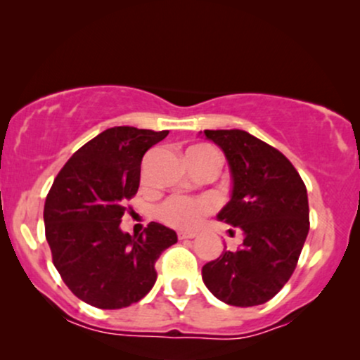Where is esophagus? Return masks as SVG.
Returning <instances> with one entry per match:
<instances>
[{
  "label": "esophagus",
  "instance_id": "1",
  "mask_svg": "<svg viewBox=\"0 0 360 360\" xmlns=\"http://www.w3.org/2000/svg\"><path fill=\"white\" fill-rule=\"evenodd\" d=\"M197 233L195 232H179V238L180 240H188V238H195Z\"/></svg>",
  "mask_w": 360,
  "mask_h": 360
}]
</instances>
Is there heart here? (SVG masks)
<instances>
[{"instance_id": "obj_1", "label": "heart", "mask_w": 360, "mask_h": 360, "mask_svg": "<svg viewBox=\"0 0 360 360\" xmlns=\"http://www.w3.org/2000/svg\"><path fill=\"white\" fill-rule=\"evenodd\" d=\"M187 153H198L203 157L219 158V153L210 146H193ZM212 210V203L207 198H190L175 195L165 200L158 208L160 219L175 229H193L200 224L202 217Z\"/></svg>"}]
</instances>
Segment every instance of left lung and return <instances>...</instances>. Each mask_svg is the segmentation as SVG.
Listing matches in <instances>:
<instances>
[{"mask_svg":"<svg viewBox=\"0 0 360 360\" xmlns=\"http://www.w3.org/2000/svg\"><path fill=\"white\" fill-rule=\"evenodd\" d=\"M203 135L224 152L232 176L230 200L217 219L243 233L238 250L224 248L219 259L203 265V283L235 307L265 304L294 274L307 238V188L285 155L250 133Z\"/></svg>","mask_w":360,"mask_h":360,"instance_id":"left-lung-1","label":"left lung"}]
</instances>
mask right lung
<instances>
[{
    "instance_id": "obj_1",
    "label": "right lung",
    "mask_w": 360,
    "mask_h": 360,
    "mask_svg": "<svg viewBox=\"0 0 360 360\" xmlns=\"http://www.w3.org/2000/svg\"><path fill=\"white\" fill-rule=\"evenodd\" d=\"M167 130L113 127L73 153L44 202L53 264L70 290L98 309L139 302L157 282L155 262L176 243L175 230L150 221L140 235L120 229L139 192L141 158Z\"/></svg>"
}]
</instances>
